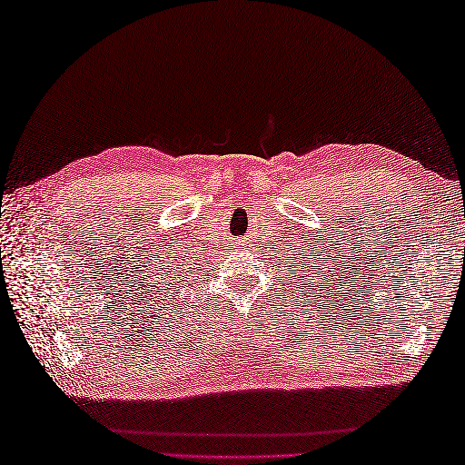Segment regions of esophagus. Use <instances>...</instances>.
<instances>
[{
	"mask_svg": "<svg viewBox=\"0 0 465 465\" xmlns=\"http://www.w3.org/2000/svg\"><path fill=\"white\" fill-rule=\"evenodd\" d=\"M233 243H235V245H245V242H238V240H235Z\"/></svg>",
	"mask_w": 465,
	"mask_h": 465,
	"instance_id": "34e87169",
	"label": "esophagus"
}]
</instances>
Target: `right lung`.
I'll return each instance as SVG.
<instances>
[{
	"label": "right lung",
	"instance_id": "1",
	"mask_svg": "<svg viewBox=\"0 0 465 465\" xmlns=\"http://www.w3.org/2000/svg\"><path fill=\"white\" fill-rule=\"evenodd\" d=\"M172 268V265H167V268L165 270H170ZM165 270H163V265H160V270H157V268H153V272H157L155 275H165ZM147 278H152V275H147ZM147 278H145V282L143 283H147ZM152 282H153V278H152ZM145 290V288H143ZM150 292H155V288H152ZM150 292H147V293H150Z\"/></svg>",
	"mask_w": 465,
	"mask_h": 465
}]
</instances>
